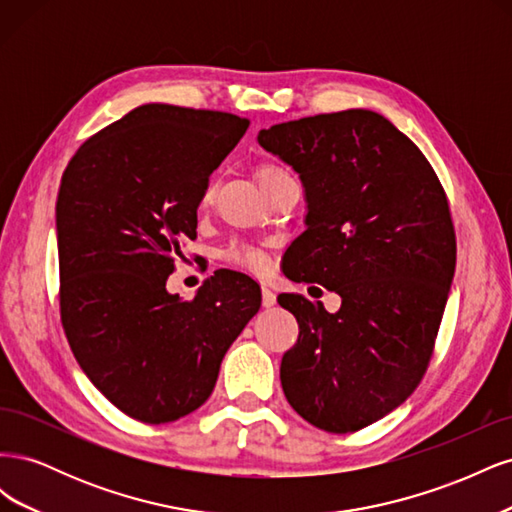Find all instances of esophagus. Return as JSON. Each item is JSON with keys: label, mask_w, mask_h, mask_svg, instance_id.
Segmentation results:
<instances>
[{"label": "esophagus", "mask_w": 512, "mask_h": 512, "mask_svg": "<svg viewBox=\"0 0 512 512\" xmlns=\"http://www.w3.org/2000/svg\"><path fill=\"white\" fill-rule=\"evenodd\" d=\"M275 301H277L275 292H273L269 286H262V305H265V307H273Z\"/></svg>", "instance_id": "esophagus-1"}]
</instances>
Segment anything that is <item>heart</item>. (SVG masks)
I'll return each mask as SVG.
<instances>
[{"label": "heart", "mask_w": 512, "mask_h": 512, "mask_svg": "<svg viewBox=\"0 0 512 512\" xmlns=\"http://www.w3.org/2000/svg\"><path fill=\"white\" fill-rule=\"evenodd\" d=\"M284 175H288L284 168L275 166V164H262L258 168L256 179L262 185V183H269V181H273L277 177H284ZM211 194H213V185H207V190L203 194L205 203L211 198ZM222 256H224L226 262H230V265L241 267L245 271H254V273H262V271L267 269V265H269L267 254L262 252L260 247L250 245V243H230Z\"/></svg>", "instance_id": "obj_1"}]
</instances>
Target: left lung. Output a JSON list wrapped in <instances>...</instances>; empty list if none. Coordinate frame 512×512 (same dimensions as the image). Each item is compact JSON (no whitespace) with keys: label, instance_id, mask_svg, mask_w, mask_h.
I'll use <instances>...</instances> for the list:
<instances>
[{"label":"left lung","instance_id":"1","mask_svg":"<svg viewBox=\"0 0 512 512\" xmlns=\"http://www.w3.org/2000/svg\"><path fill=\"white\" fill-rule=\"evenodd\" d=\"M258 143L305 188L307 230L284 273L342 297L335 314L277 297L299 322L284 395L318 429L359 431L404 404L429 365L457 260L444 188L421 149L365 108L277 123Z\"/></svg>","mask_w":512,"mask_h":512}]
</instances>
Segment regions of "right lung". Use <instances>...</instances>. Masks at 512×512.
<instances>
[{
	"mask_svg": "<svg viewBox=\"0 0 512 512\" xmlns=\"http://www.w3.org/2000/svg\"><path fill=\"white\" fill-rule=\"evenodd\" d=\"M250 121L143 104L79 147L55 220L59 312L96 389L141 423H170L213 393L226 350L260 309V288L224 271L192 301L166 290L196 239L209 175Z\"/></svg>",
	"mask_w": 512,
	"mask_h": 512,
	"instance_id": "add662e5",
	"label": "right lung"
}]
</instances>
